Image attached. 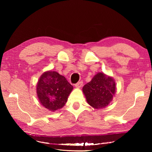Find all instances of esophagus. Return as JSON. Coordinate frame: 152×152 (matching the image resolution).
Segmentation results:
<instances>
[{
  "mask_svg": "<svg viewBox=\"0 0 152 152\" xmlns=\"http://www.w3.org/2000/svg\"><path fill=\"white\" fill-rule=\"evenodd\" d=\"M82 84H83V82L81 81V82H78V83H76L74 86H75L76 88H80V87L82 86Z\"/></svg>",
  "mask_w": 152,
  "mask_h": 152,
  "instance_id": "esophagus-1",
  "label": "esophagus"
}]
</instances>
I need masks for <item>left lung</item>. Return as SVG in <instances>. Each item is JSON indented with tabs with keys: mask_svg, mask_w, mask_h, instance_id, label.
<instances>
[{
	"mask_svg": "<svg viewBox=\"0 0 152 152\" xmlns=\"http://www.w3.org/2000/svg\"><path fill=\"white\" fill-rule=\"evenodd\" d=\"M88 104L95 109L106 107L116 92V83L113 77L98 72L82 88Z\"/></svg>",
	"mask_w": 152,
	"mask_h": 152,
	"instance_id": "8db88e82",
	"label": "left lung"
}]
</instances>
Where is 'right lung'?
<instances>
[{
	"instance_id": "1",
	"label": "right lung",
	"mask_w": 152,
	"mask_h": 152,
	"mask_svg": "<svg viewBox=\"0 0 152 152\" xmlns=\"http://www.w3.org/2000/svg\"><path fill=\"white\" fill-rule=\"evenodd\" d=\"M73 90V86L64 76L56 71H46L40 76L36 92L41 104L54 112L62 108Z\"/></svg>"
}]
</instances>
